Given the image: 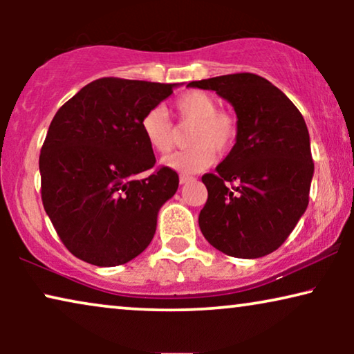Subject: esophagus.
<instances>
[{
    "instance_id": "esophagus-1",
    "label": "esophagus",
    "mask_w": 354,
    "mask_h": 354,
    "mask_svg": "<svg viewBox=\"0 0 354 354\" xmlns=\"http://www.w3.org/2000/svg\"><path fill=\"white\" fill-rule=\"evenodd\" d=\"M178 180H180V183L183 185V183H188V182H193V180H195V177H192V176H185V174H183V176L178 177Z\"/></svg>"
}]
</instances>
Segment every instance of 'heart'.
Segmentation results:
<instances>
[{
  "mask_svg": "<svg viewBox=\"0 0 354 354\" xmlns=\"http://www.w3.org/2000/svg\"><path fill=\"white\" fill-rule=\"evenodd\" d=\"M182 125H193L190 145L193 148L172 153L162 164L180 174H196L212 166L216 151L225 154L234 147L236 138V120L227 111L217 109L216 100L201 90L182 93L174 103ZM142 133L154 153L171 151L176 143V127L167 111L156 106L143 114Z\"/></svg>",
  "mask_w": 354,
  "mask_h": 354,
  "instance_id": "b5f03b06",
  "label": "heart"
}]
</instances>
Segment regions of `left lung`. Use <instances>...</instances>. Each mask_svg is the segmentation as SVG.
<instances>
[{"mask_svg":"<svg viewBox=\"0 0 354 354\" xmlns=\"http://www.w3.org/2000/svg\"><path fill=\"white\" fill-rule=\"evenodd\" d=\"M188 86L216 91L236 114L234 148L214 174L201 177L207 188L198 217L203 235L234 258L272 253L309 203L314 162L301 113L277 86L248 72Z\"/></svg>","mask_w":354,"mask_h":354,"instance_id":"obj_1","label":"left lung"}]
</instances>
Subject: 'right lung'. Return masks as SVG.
<instances>
[{"label": "right lung", "mask_w": 354, "mask_h": 354, "mask_svg": "<svg viewBox=\"0 0 354 354\" xmlns=\"http://www.w3.org/2000/svg\"><path fill=\"white\" fill-rule=\"evenodd\" d=\"M176 86L104 77L53 118L40 153L43 206L66 248L85 263L125 264L151 243L178 176L161 167L138 178L156 162L140 122Z\"/></svg>", "instance_id": "obj_1"}]
</instances>
